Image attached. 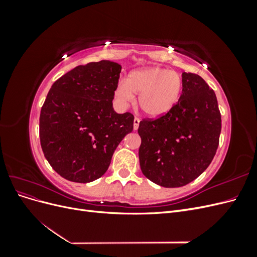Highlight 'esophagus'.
<instances>
[{"label":"esophagus","instance_id":"esophagus-1","mask_svg":"<svg viewBox=\"0 0 257 257\" xmlns=\"http://www.w3.org/2000/svg\"><path fill=\"white\" fill-rule=\"evenodd\" d=\"M139 122H141V120H139L138 118H137V116H136V118L134 119V130L136 131L137 128H138V126H139Z\"/></svg>","mask_w":257,"mask_h":257}]
</instances>
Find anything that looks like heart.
<instances>
[{
    "instance_id": "obj_1",
    "label": "heart",
    "mask_w": 257,
    "mask_h": 257,
    "mask_svg": "<svg viewBox=\"0 0 257 257\" xmlns=\"http://www.w3.org/2000/svg\"><path fill=\"white\" fill-rule=\"evenodd\" d=\"M183 80L180 74L164 67L151 66L135 69L125 82H120L114 91L115 99L127 106L139 94L141 109L151 118H159L169 112L180 99Z\"/></svg>"
}]
</instances>
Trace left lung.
I'll return each instance as SVG.
<instances>
[{
  "instance_id": "8db88e82",
  "label": "left lung",
  "mask_w": 257,
  "mask_h": 257,
  "mask_svg": "<svg viewBox=\"0 0 257 257\" xmlns=\"http://www.w3.org/2000/svg\"><path fill=\"white\" fill-rule=\"evenodd\" d=\"M183 90L172 110L139 122L143 174L164 188H179L203 174L213 160L221 113L213 90L200 76L182 73Z\"/></svg>"
}]
</instances>
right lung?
Listing matches in <instances>:
<instances>
[{
  "instance_id": "1",
  "label": "right lung",
  "mask_w": 257,
  "mask_h": 257,
  "mask_svg": "<svg viewBox=\"0 0 257 257\" xmlns=\"http://www.w3.org/2000/svg\"><path fill=\"white\" fill-rule=\"evenodd\" d=\"M121 68L106 60L79 65L48 92L40 115L41 146L51 167L68 181L102 177L116 147L133 131L134 115L112 107Z\"/></svg>"
}]
</instances>
